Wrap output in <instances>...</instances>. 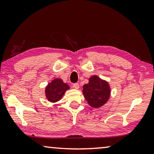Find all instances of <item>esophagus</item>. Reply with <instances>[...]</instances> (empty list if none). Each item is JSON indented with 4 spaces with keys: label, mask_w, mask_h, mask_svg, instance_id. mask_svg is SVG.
I'll use <instances>...</instances> for the list:
<instances>
[{
    "label": "esophagus",
    "mask_w": 154,
    "mask_h": 154,
    "mask_svg": "<svg viewBox=\"0 0 154 154\" xmlns=\"http://www.w3.org/2000/svg\"><path fill=\"white\" fill-rule=\"evenodd\" d=\"M73 87L75 88V89L78 90L79 88V84L78 83H74L73 84Z\"/></svg>",
    "instance_id": "obj_1"
}]
</instances>
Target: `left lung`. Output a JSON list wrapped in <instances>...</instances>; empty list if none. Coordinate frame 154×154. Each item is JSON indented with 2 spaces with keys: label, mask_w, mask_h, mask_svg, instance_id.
Masks as SVG:
<instances>
[{
  "label": "left lung",
  "mask_w": 154,
  "mask_h": 154,
  "mask_svg": "<svg viewBox=\"0 0 154 154\" xmlns=\"http://www.w3.org/2000/svg\"><path fill=\"white\" fill-rule=\"evenodd\" d=\"M82 92L88 103L93 108H100L107 103L111 96V88L107 81L97 75L89 78V82L83 85Z\"/></svg>",
  "instance_id": "left-lung-1"
}]
</instances>
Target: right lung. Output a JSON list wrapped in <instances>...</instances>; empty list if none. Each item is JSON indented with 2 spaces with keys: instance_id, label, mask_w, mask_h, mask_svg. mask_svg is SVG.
Wrapping results in <instances>:
<instances>
[{
  "instance_id": "right-lung-1",
  "label": "right lung",
  "mask_w": 154,
  "mask_h": 154,
  "mask_svg": "<svg viewBox=\"0 0 154 154\" xmlns=\"http://www.w3.org/2000/svg\"><path fill=\"white\" fill-rule=\"evenodd\" d=\"M69 89V85L65 83L63 80L60 78H56L45 87V96L49 102L55 103L60 100L66 91Z\"/></svg>"
}]
</instances>
